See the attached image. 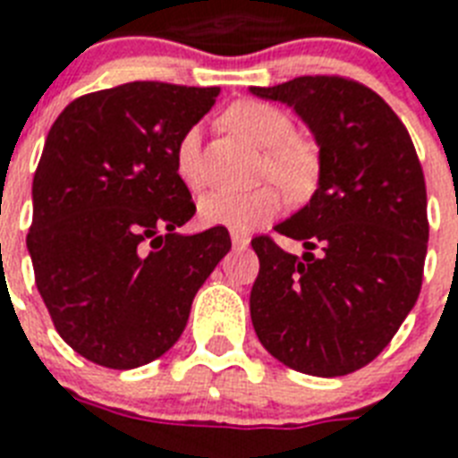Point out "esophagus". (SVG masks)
<instances>
[{"instance_id": "obj_1", "label": "esophagus", "mask_w": 458, "mask_h": 458, "mask_svg": "<svg viewBox=\"0 0 458 458\" xmlns=\"http://www.w3.org/2000/svg\"><path fill=\"white\" fill-rule=\"evenodd\" d=\"M230 240H233V247L235 250H244V247H250V235H244V233H230Z\"/></svg>"}]
</instances>
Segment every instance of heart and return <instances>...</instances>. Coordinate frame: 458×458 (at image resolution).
Masks as SVG:
<instances>
[{
    "label": "heart",
    "instance_id": "heart-1",
    "mask_svg": "<svg viewBox=\"0 0 458 458\" xmlns=\"http://www.w3.org/2000/svg\"><path fill=\"white\" fill-rule=\"evenodd\" d=\"M223 121L230 131L266 149L261 164V175L266 180H276L294 201H306L313 197L323 171L320 152L313 142L294 135V121L287 111L259 99H242L230 104L223 114ZM175 173L190 190H199L207 182L197 128H190L180 138L175 149ZM271 182L251 192H208L199 199V221L204 225H218L235 233L259 228L280 214L283 191Z\"/></svg>",
    "mask_w": 458,
    "mask_h": 458
}]
</instances>
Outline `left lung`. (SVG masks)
I'll return each instance as SVG.
<instances>
[{"label": "left lung", "instance_id": "8db88e82", "mask_svg": "<svg viewBox=\"0 0 458 458\" xmlns=\"http://www.w3.org/2000/svg\"><path fill=\"white\" fill-rule=\"evenodd\" d=\"M251 92L293 106L323 164L309 204L276 225L304 254H287L268 235L251 240V323L280 363L347 376L390 344L419 300L428 251L423 168L404 123L361 82L301 75Z\"/></svg>", "mask_w": 458, "mask_h": 458}]
</instances>
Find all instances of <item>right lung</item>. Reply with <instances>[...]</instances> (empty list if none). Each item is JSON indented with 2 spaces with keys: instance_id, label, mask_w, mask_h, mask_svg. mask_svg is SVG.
Here are the masks:
<instances>
[{
  "instance_id": "add662e5",
  "label": "right lung",
  "mask_w": 458,
  "mask_h": 458,
  "mask_svg": "<svg viewBox=\"0 0 458 458\" xmlns=\"http://www.w3.org/2000/svg\"><path fill=\"white\" fill-rule=\"evenodd\" d=\"M218 92L125 82L73 99L47 135L25 242L56 333L88 361L128 370L165 354L228 254L225 228L175 230L197 211L175 149Z\"/></svg>"
}]
</instances>
